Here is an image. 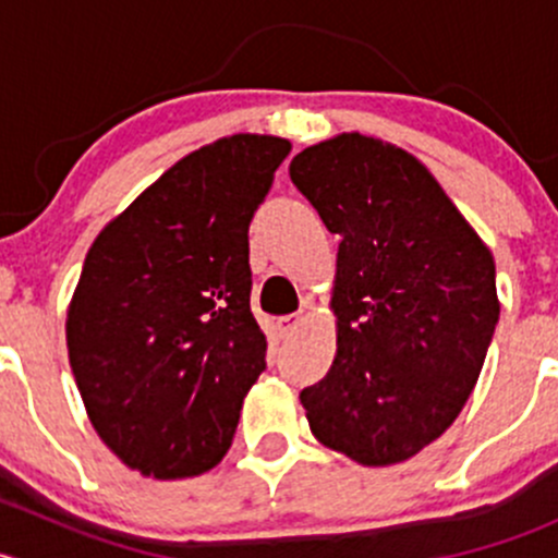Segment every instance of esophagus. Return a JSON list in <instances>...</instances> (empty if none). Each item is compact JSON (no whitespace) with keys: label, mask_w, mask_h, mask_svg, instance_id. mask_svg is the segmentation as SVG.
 I'll return each mask as SVG.
<instances>
[{"label":"esophagus","mask_w":558,"mask_h":558,"mask_svg":"<svg viewBox=\"0 0 558 558\" xmlns=\"http://www.w3.org/2000/svg\"><path fill=\"white\" fill-rule=\"evenodd\" d=\"M302 315L300 313H294V315H283V318H278V331H280V337H294L296 335V329H300L302 326Z\"/></svg>","instance_id":"esophagus-1"}]
</instances>
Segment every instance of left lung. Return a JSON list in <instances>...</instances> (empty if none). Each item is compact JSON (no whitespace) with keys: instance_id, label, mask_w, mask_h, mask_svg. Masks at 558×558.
Listing matches in <instances>:
<instances>
[{"instance_id":"8db88e82","label":"left lung","mask_w":558,"mask_h":558,"mask_svg":"<svg viewBox=\"0 0 558 558\" xmlns=\"http://www.w3.org/2000/svg\"><path fill=\"white\" fill-rule=\"evenodd\" d=\"M340 238L337 353L300 393L315 440L364 466L435 442L470 399L499 320L488 245L413 154L359 132L291 159Z\"/></svg>"}]
</instances>
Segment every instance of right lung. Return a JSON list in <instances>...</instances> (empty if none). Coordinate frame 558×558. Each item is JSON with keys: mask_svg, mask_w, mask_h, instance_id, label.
Masks as SVG:
<instances>
[{"mask_svg": "<svg viewBox=\"0 0 558 558\" xmlns=\"http://www.w3.org/2000/svg\"><path fill=\"white\" fill-rule=\"evenodd\" d=\"M289 150L272 134L216 140L88 247L66 311L70 367L97 435L145 477L213 470L267 367L247 227Z\"/></svg>", "mask_w": 558, "mask_h": 558, "instance_id": "right-lung-1", "label": "right lung"}]
</instances>
